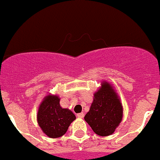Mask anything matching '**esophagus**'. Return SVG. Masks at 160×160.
<instances>
[{"mask_svg":"<svg viewBox=\"0 0 160 160\" xmlns=\"http://www.w3.org/2000/svg\"><path fill=\"white\" fill-rule=\"evenodd\" d=\"M77 117H78V118H82L84 117V113H78V114H77Z\"/></svg>","mask_w":160,"mask_h":160,"instance_id":"34e87169","label":"esophagus"}]
</instances>
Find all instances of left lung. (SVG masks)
Returning a JSON list of instances; mask_svg holds the SVG:
<instances>
[{
    "label": "left lung",
    "mask_w": 160,
    "mask_h": 160,
    "mask_svg": "<svg viewBox=\"0 0 160 160\" xmlns=\"http://www.w3.org/2000/svg\"><path fill=\"white\" fill-rule=\"evenodd\" d=\"M122 118L123 107L118 93L110 84L102 82L84 119L95 133L104 137L115 132Z\"/></svg>",
    "instance_id": "8db88e82"
}]
</instances>
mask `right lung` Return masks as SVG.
I'll return each instance as SVG.
<instances>
[{
  "label": "right lung",
  "mask_w": 160,
  "mask_h": 160,
  "mask_svg": "<svg viewBox=\"0 0 160 160\" xmlns=\"http://www.w3.org/2000/svg\"><path fill=\"white\" fill-rule=\"evenodd\" d=\"M75 118L70 110L61 107L60 98L57 95L46 96L38 110V124L43 133L52 138L64 135Z\"/></svg>",
  "instance_id": "obj_1"
}]
</instances>
